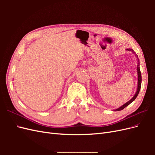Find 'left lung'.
Masks as SVG:
<instances>
[{
    "instance_id": "1",
    "label": "left lung",
    "mask_w": 155,
    "mask_h": 155,
    "mask_svg": "<svg viewBox=\"0 0 155 155\" xmlns=\"http://www.w3.org/2000/svg\"><path fill=\"white\" fill-rule=\"evenodd\" d=\"M127 51H131L133 54H134V55L136 56V58H137V61H138V65H137V73H138V87H137V92H136L134 96L131 98V99L127 101V103H125V104H124L122 106H121L120 107L118 108V109H116L114 110L115 111H120V110H123L124 108H125L127 106H128L129 104H130L131 103H132L134 100H135L136 98H137V97L138 96V94H139V92H140V88H141V84H142V74H141V72H140V61H139V59H138V56L136 54V53L134 52V51L133 50V49H130V48H127L126 49Z\"/></svg>"
}]
</instances>
